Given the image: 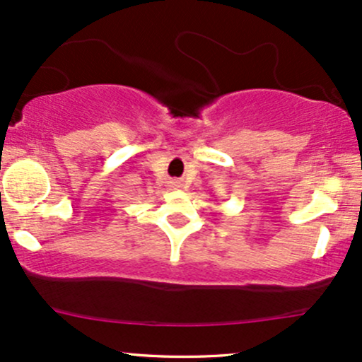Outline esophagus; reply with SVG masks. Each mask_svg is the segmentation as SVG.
I'll return each mask as SVG.
<instances>
[{"label":"esophagus","mask_w":362,"mask_h":362,"mask_svg":"<svg viewBox=\"0 0 362 362\" xmlns=\"http://www.w3.org/2000/svg\"><path fill=\"white\" fill-rule=\"evenodd\" d=\"M172 185H173V189H180V187H182V184L178 180H173Z\"/></svg>","instance_id":"obj_1"}]
</instances>
